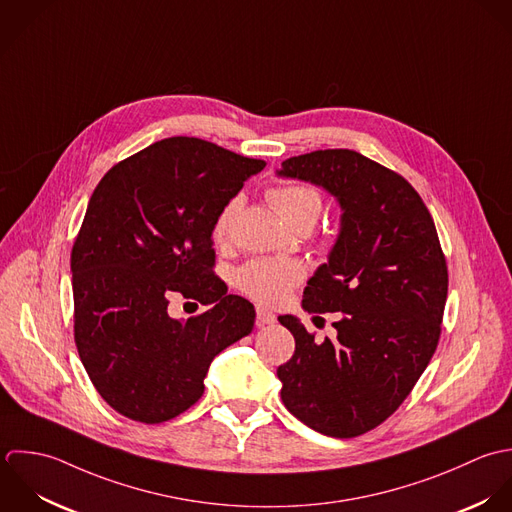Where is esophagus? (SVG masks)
Wrapping results in <instances>:
<instances>
[{
  "instance_id": "obj_1",
  "label": "esophagus",
  "mask_w": 512,
  "mask_h": 512,
  "mask_svg": "<svg viewBox=\"0 0 512 512\" xmlns=\"http://www.w3.org/2000/svg\"><path fill=\"white\" fill-rule=\"evenodd\" d=\"M276 322V316L266 310V308H256V324L258 328H264V326H272Z\"/></svg>"
}]
</instances>
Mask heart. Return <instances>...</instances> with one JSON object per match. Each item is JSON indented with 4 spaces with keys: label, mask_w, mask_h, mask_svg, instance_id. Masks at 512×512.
Wrapping results in <instances>:
<instances>
[{
    "label": "heart",
    "mask_w": 512,
    "mask_h": 512,
    "mask_svg": "<svg viewBox=\"0 0 512 512\" xmlns=\"http://www.w3.org/2000/svg\"><path fill=\"white\" fill-rule=\"evenodd\" d=\"M268 202L290 226L314 224L322 212V196L310 184H286L268 190ZM238 200H230L216 218L214 238L224 240ZM302 266L286 258H256L236 272L238 288L262 304H278L302 280Z\"/></svg>",
    "instance_id": "1"
}]
</instances>
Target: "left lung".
Masks as SVG:
<instances>
[{"label":"left lung","mask_w":512,"mask_h":512,"mask_svg":"<svg viewBox=\"0 0 512 512\" xmlns=\"http://www.w3.org/2000/svg\"><path fill=\"white\" fill-rule=\"evenodd\" d=\"M276 174L324 188L341 208L302 300L310 314L341 312L336 338L278 318L296 340L278 367L282 401L322 435L357 437L403 403L437 349L449 276L435 222L403 176L349 149L292 157Z\"/></svg>","instance_id":"obj_1"}]
</instances>
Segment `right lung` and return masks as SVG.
Segmentation results:
<instances>
[{"label":"right lung","mask_w":512,"mask_h":512,"mask_svg":"<svg viewBox=\"0 0 512 512\" xmlns=\"http://www.w3.org/2000/svg\"><path fill=\"white\" fill-rule=\"evenodd\" d=\"M266 167L214 143L171 137L97 184L71 252L75 343L99 395L121 415L163 423L204 393L212 359L254 328V306L226 294L212 232L244 180ZM180 291L215 306L168 316Z\"/></svg>","instance_id":"obj_1"}]
</instances>
